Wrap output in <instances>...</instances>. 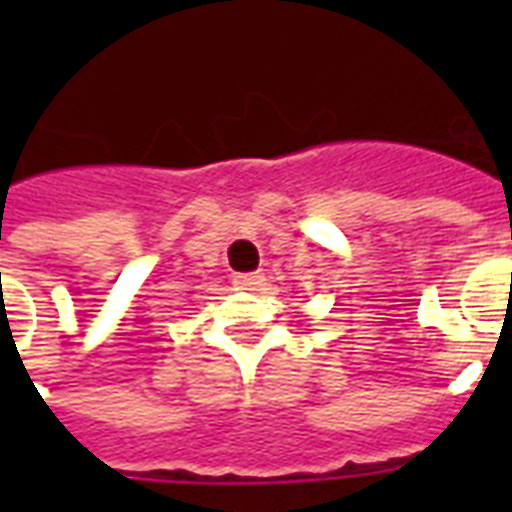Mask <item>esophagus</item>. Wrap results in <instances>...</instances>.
Wrapping results in <instances>:
<instances>
[{"instance_id":"obj_1","label":"esophagus","mask_w":512,"mask_h":512,"mask_svg":"<svg viewBox=\"0 0 512 512\" xmlns=\"http://www.w3.org/2000/svg\"><path fill=\"white\" fill-rule=\"evenodd\" d=\"M233 284H236V289H244V292H260L265 287V276H260V273H241V276L233 279Z\"/></svg>"}]
</instances>
